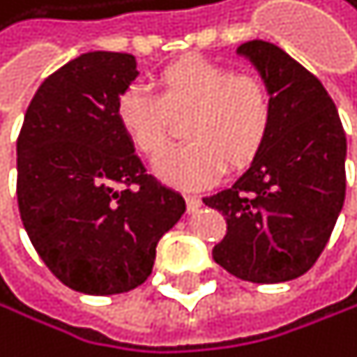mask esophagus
Masks as SVG:
<instances>
[{
  "label": "esophagus",
  "instance_id": "obj_1",
  "mask_svg": "<svg viewBox=\"0 0 357 357\" xmlns=\"http://www.w3.org/2000/svg\"><path fill=\"white\" fill-rule=\"evenodd\" d=\"M186 206H188V211H190V213L197 211L199 206H202V197H199V195H186Z\"/></svg>",
  "mask_w": 357,
  "mask_h": 357
}]
</instances>
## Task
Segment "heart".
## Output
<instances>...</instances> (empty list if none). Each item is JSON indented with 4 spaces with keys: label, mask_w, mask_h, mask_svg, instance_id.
Returning a JSON list of instances; mask_svg holds the SVG:
<instances>
[{
    "label": "heart",
    "mask_w": 357,
    "mask_h": 357,
    "mask_svg": "<svg viewBox=\"0 0 357 357\" xmlns=\"http://www.w3.org/2000/svg\"><path fill=\"white\" fill-rule=\"evenodd\" d=\"M160 96L131 85L116 102L118 123L140 153L155 158L167 149L173 118H186L188 142L155 162V173L171 184L199 188L215 182L226 164L245 167L272 127V96L259 78L188 56L158 76Z\"/></svg>",
    "instance_id": "b5f03b06"
}]
</instances>
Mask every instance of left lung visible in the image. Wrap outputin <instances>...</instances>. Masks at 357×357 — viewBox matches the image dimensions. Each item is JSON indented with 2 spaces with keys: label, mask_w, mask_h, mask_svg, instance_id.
<instances>
[{
  "label": "left lung",
  "mask_w": 357,
  "mask_h": 357,
  "mask_svg": "<svg viewBox=\"0 0 357 357\" xmlns=\"http://www.w3.org/2000/svg\"><path fill=\"white\" fill-rule=\"evenodd\" d=\"M272 96V127L248 171L204 197L226 217L213 259L250 283H283L307 272L331 237L344 204L347 135L318 78L279 45L248 41Z\"/></svg>",
  "instance_id": "left-lung-1"
}]
</instances>
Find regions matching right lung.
<instances>
[{"label": "right lung", "mask_w": 357, "mask_h": 357, "mask_svg": "<svg viewBox=\"0 0 357 357\" xmlns=\"http://www.w3.org/2000/svg\"><path fill=\"white\" fill-rule=\"evenodd\" d=\"M135 56L87 52L50 74L17 138V202L47 270L83 294H123L153 270L155 245L186 211L149 175L116 116Z\"/></svg>", "instance_id": "right-lung-1"}]
</instances>
